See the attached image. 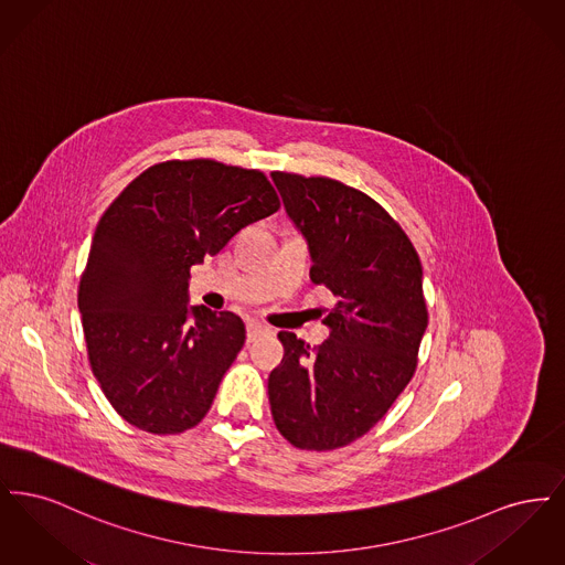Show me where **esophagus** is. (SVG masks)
Here are the masks:
<instances>
[{
    "mask_svg": "<svg viewBox=\"0 0 565 565\" xmlns=\"http://www.w3.org/2000/svg\"><path fill=\"white\" fill-rule=\"evenodd\" d=\"M270 328H267L265 323L252 322L247 323V343H254L263 337H269Z\"/></svg>",
    "mask_w": 565,
    "mask_h": 565,
    "instance_id": "1",
    "label": "esophagus"
}]
</instances>
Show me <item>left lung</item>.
Here are the masks:
<instances>
[{
	"label": "left lung",
	"mask_w": 565,
	"mask_h": 565,
	"mask_svg": "<svg viewBox=\"0 0 565 565\" xmlns=\"http://www.w3.org/2000/svg\"><path fill=\"white\" fill-rule=\"evenodd\" d=\"M270 178L307 242L313 284L337 296L320 348L279 332L286 353L270 371V413L298 449L330 451L371 430L415 373L428 326L424 270L403 228L364 192L330 178Z\"/></svg>",
	"instance_id": "1"
}]
</instances>
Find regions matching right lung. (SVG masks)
Segmentation results:
<instances>
[{
	"mask_svg": "<svg viewBox=\"0 0 565 565\" xmlns=\"http://www.w3.org/2000/svg\"><path fill=\"white\" fill-rule=\"evenodd\" d=\"M277 210L265 173L194 159L146 169L102 215L78 309L90 369L125 422L180 434L207 415L245 323L190 307V267Z\"/></svg>",
	"mask_w": 565,
	"mask_h": 565,
	"instance_id": "right-lung-1",
	"label": "right lung"
}]
</instances>
